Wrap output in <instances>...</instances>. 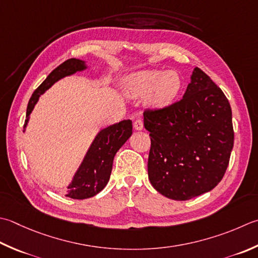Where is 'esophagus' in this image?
Instances as JSON below:
<instances>
[{
  "instance_id": "1",
  "label": "esophagus",
  "mask_w": 258,
  "mask_h": 258,
  "mask_svg": "<svg viewBox=\"0 0 258 258\" xmlns=\"http://www.w3.org/2000/svg\"><path fill=\"white\" fill-rule=\"evenodd\" d=\"M143 120L141 119V118H138L134 122V128L136 130V131H142L143 130Z\"/></svg>"
}]
</instances>
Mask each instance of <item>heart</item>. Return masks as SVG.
<instances>
[{"label": "heart", "mask_w": 258, "mask_h": 258, "mask_svg": "<svg viewBox=\"0 0 258 258\" xmlns=\"http://www.w3.org/2000/svg\"><path fill=\"white\" fill-rule=\"evenodd\" d=\"M181 79L173 70H143L126 77L122 83V93L128 99L145 97L149 107L163 108L178 96Z\"/></svg>", "instance_id": "b5f03b06"}]
</instances>
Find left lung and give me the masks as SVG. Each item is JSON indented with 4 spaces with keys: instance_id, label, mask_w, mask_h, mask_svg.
I'll use <instances>...</instances> for the list:
<instances>
[{
    "instance_id": "8db88e82",
    "label": "left lung",
    "mask_w": 258,
    "mask_h": 258,
    "mask_svg": "<svg viewBox=\"0 0 258 258\" xmlns=\"http://www.w3.org/2000/svg\"><path fill=\"white\" fill-rule=\"evenodd\" d=\"M183 98L144 112L150 132L149 179L169 199L189 200L213 190L234 146L231 108L218 86L195 68Z\"/></svg>"
}]
</instances>
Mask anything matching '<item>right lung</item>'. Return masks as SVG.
<instances>
[{
  "label": "right lung",
  "instance_id": "add662e5",
  "mask_svg": "<svg viewBox=\"0 0 258 258\" xmlns=\"http://www.w3.org/2000/svg\"><path fill=\"white\" fill-rule=\"evenodd\" d=\"M86 69H87L86 61L72 58L66 60L49 74L44 82L34 90L29 100L23 132H25L30 114L32 113L40 96L44 94L45 90H48L58 80L76 73L84 72ZM132 120L123 119L99 131L86 152L79 168L75 172L72 182L67 186L68 192L66 197L83 200L92 198L105 188L112 173L114 156L132 135Z\"/></svg>",
  "mask_w": 258,
  "mask_h": 258
}]
</instances>
